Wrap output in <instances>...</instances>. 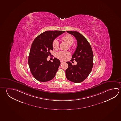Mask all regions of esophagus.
Masks as SVG:
<instances>
[{"label":"esophagus","mask_w":121,"mask_h":121,"mask_svg":"<svg viewBox=\"0 0 121 121\" xmlns=\"http://www.w3.org/2000/svg\"><path fill=\"white\" fill-rule=\"evenodd\" d=\"M60 62H61V64H62L64 62V61H61Z\"/></svg>","instance_id":"34e87169"}]
</instances>
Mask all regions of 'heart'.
I'll use <instances>...</instances> for the list:
<instances>
[{"label":"heart","instance_id":"heart-1","mask_svg":"<svg viewBox=\"0 0 121 121\" xmlns=\"http://www.w3.org/2000/svg\"><path fill=\"white\" fill-rule=\"evenodd\" d=\"M62 39L70 45H72L74 43V39L70 34H66L62 37ZM52 46L54 49H57L59 46V42L57 39H54L52 43ZM70 55L68 52L59 51L56 54V56L61 60H65Z\"/></svg>","mask_w":121,"mask_h":121}]
</instances>
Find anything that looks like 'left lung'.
<instances>
[{
	"instance_id": "left-lung-1",
	"label": "left lung",
	"mask_w": 121,
	"mask_h": 121,
	"mask_svg": "<svg viewBox=\"0 0 121 121\" xmlns=\"http://www.w3.org/2000/svg\"><path fill=\"white\" fill-rule=\"evenodd\" d=\"M76 38L77 46L71 60H75L77 65H73L69 61L67 62L68 67L66 70V77L73 82L80 83L88 76L93 67V55L89 42L84 36L77 31H67Z\"/></svg>"
}]
</instances>
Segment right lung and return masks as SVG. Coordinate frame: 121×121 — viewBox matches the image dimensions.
<instances>
[{"label": "right lung", "mask_w": 121, "mask_h": 121, "mask_svg": "<svg viewBox=\"0 0 121 121\" xmlns=\"http://www.w3.org/2000/svg\"><path fill=\"white\" fill-rule=\"evenodd\" d=\"M61 30H48L37 36L32 43L28 56V65L32 75L36 80L46 82L55 76L60 65V60L54 58L53 61H47L53 50L52 43L57 36L65 33Z\"/></svg>", "instance_id": "add662e5"}]
</instances>
